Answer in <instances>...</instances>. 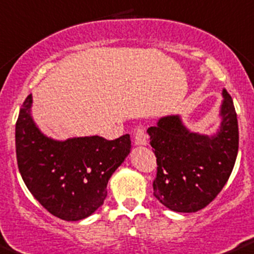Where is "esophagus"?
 Instances as JSON below:
<instances>
[{
	"label": "esophagus",
	"instance_id": "1",
	"mask_svg": "<svg viewBox=\"0 0 254 254\" xmlns=\"http://www.w3.org/2000/svg\"><path fill=\"white\" fill-rule=\"evenodd\" d=\"M134 142L138 146H142V144H147V134L146 129L142 125H138L134 130Z\"/></svg>",
	"mask_w": 254,
	"mask_h": 254
}]
</instances>
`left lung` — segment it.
I'll return each instance as SVG.
<instances>
[{
	"label": "left lung",
	"mask_w": 254,
	"mask_h": 254,
	"mask_svg": "<svg viewBox=\"0 0 254 254\" xmlns=\"http://www.w3.org/2000/svg\"><path fill=\"white\" fill-rule=\"evenodd\" d=\"M223 98L222 123L212 138L190 133L178 116L163 117L147 129L157 164L153 196L170 210L203 209L229 181L239 150V127L227 90Z\"/></svg>",
	"instance_id": "left-lung-1"
}]
</instances>
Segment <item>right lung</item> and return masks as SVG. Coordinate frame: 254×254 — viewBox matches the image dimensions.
<instances>
[{
    "label": "right lung",
    "mask_w": 254,
    "mask_h": 254,
    "mask_svg": "<svg viewBox=\"0 0 254 254\" xmlns=\"http://www.w3.org/2000/svg\"><path fill=\"white\" fill-rule=\"evenodd\" d=\"M31 104L28 95L15 127L16 161L25 186L53 216L86 218L103 205L111 176L130 152V135L53 140L32 121Z\"/></svg>",
    "instance_id": "obj_1"
}]
</instances>
